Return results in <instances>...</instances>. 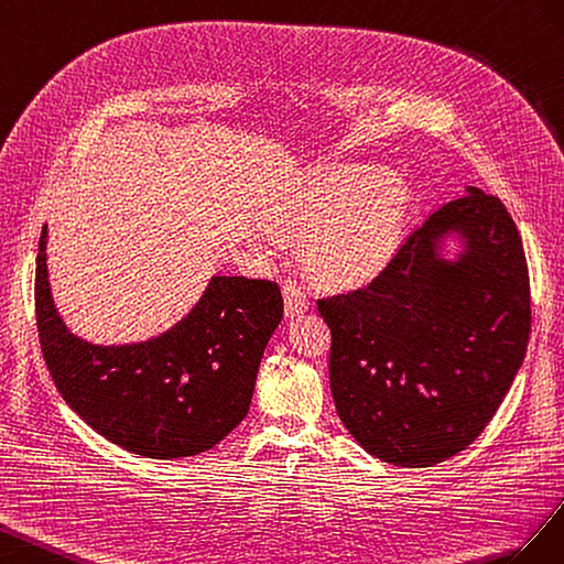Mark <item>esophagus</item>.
<instances>
[{"mask_svg": "<svg viewBox=\"0 0 564 564\" xmlns=\"http://www.w3.org/2000/svg\"><path fill=\"white\" fill-rule=\"evenodd\" d=\"M283 302H285V314L288 316L310 310V295L297 281H285L283 283Z\"/></svg>", "mask_w": 564, "mask_h": 564, "instance_id": "obj_1", "label": "esophagus"}]
</instances>
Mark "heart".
<instances>
[{
  "label": "heart",
  "instance_id": "obj_1",
  "mask_svg": "<svg viewBox=\"0 0 564 564\" xmlns=\"http://www.w3.org/2000/svg\"><path fill=\"white\" fill-rule=\"evenodd\" d=\"M406 210V186L397 174L357 165L318 170L271 207V221L285 234L304 236L307 264L330 285H361L390 262Z\"/></svg>",
  "mask_w": 564,
  "mask_h": 564
}]
</instances>
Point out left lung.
Returning <instances> with one entry per match:
<instances>
[{"label":"left lung","mask_w":564,"mask_h":564,"mask_svg":"<svg viewBox=\"0 0 564 564\" xmlns=\"http://www.w3.org/2000/svg\"><path fill=\"white\" fill-rule=\"evenodd\" d=\"M456 228L454 265L436 238ZM330 328L328 376L337 415L368 454L427 468L489 425L532 330L529 269L518 227L489 193L437 207L357 291L316 300Z\"/></svg>","instance_id":"1"}]
</instances>
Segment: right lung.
<instances>
[{
	"label": "right lung",
	"instance_id": "right-lung-1",
	"mask_svg": "<svg viewBox=\"0 0 564 564\" xmlns=\"http://www.w3.org/2000/svg\"><path fill=\"white\" fill-rule=\"evenodd\" d=\"M46 227L35 269L42 357L66 404L112 444L147 458H186L243 421L264 347L283 318L269 279L213 276L180 324L149 343L94 347L58 318L46 283Z\"/></svg>",
	"mask_w": 564,
	"mask_h": 564
}]
</instances>
